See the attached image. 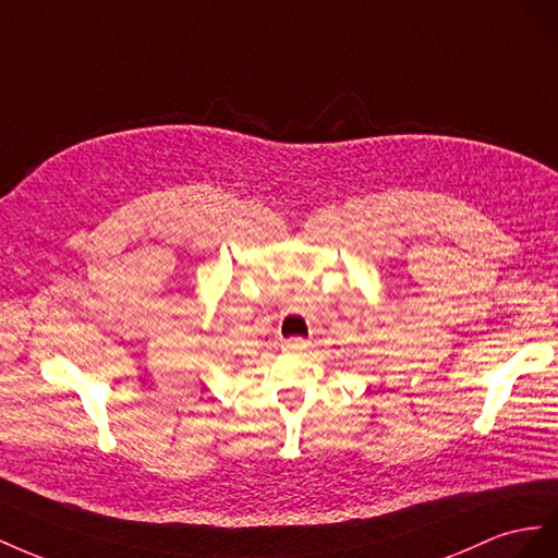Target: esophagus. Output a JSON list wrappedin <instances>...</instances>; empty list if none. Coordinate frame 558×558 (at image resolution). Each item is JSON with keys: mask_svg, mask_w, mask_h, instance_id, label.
I'll use <instances>...</instances> for the list:
<instances>
[{"mask_svg": "<svg viewBox=\"0 0 558 558\" xmlns=\"http://www.w3.org/2000/svg\"><path fill=\"white\" fill-rule=\"evenodd\" d=\"M311 343L306 341V339H301V337H294V339H288L282 343V348L284 350H290V353H301V350H306Z\"/></svg>", "mask_w": 558, "mask_h": 558, "instance_id": "esophagus-1", "label": "esophagus"}]
</instances>
